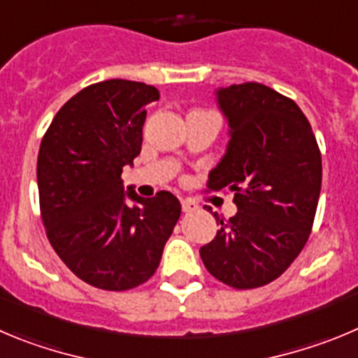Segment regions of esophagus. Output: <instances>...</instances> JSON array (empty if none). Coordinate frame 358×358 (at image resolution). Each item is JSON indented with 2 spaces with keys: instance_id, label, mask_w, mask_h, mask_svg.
I'll use <instances>...</instances> for the list:
<instances>
[{
  "instance_id": "34e87169",
  "label": "esophagus",
  "mask_w": 358,
  "mask_h": 358,
  "mask_svg": "<svg viewBox=\"0 0 358 358\" xmlns=\"http://www.w3.org/2000/svg\"><path fill=\"white\" fill-rule=\"evenodd\" d=\"M182 210L183 212H194V210H198V203L192 201V199H189V198H183L182 199Z\"/></svg>"
}]
</instances>
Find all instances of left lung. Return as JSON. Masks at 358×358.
Here are the masks:
<instances>
[{
    "mask_svg": "<svg viewBox=\"0 0 358 358\" xmlns=\"http://www.w3.org/2000/svg\"><path fill=\"white\" fill-rule=\"evenodd\" d=\"M230 127L210 191H234L237 214L199 255L214 278L255 289L278 278L307 244L321 192V153L292 99L257 82L215 91Z\"/></svg>",
    "mask_w": 358,
    "mask_h": 358,
    "instance_id": "obj_1",
    "label": "left lung"
}]
</instances>
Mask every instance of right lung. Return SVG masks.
Instances as JSON below:
<instances>
[{
	"instance_id": "right-lung-1",
	"label": "right lung",
	"mask_w": 358,
	"mask_h": 358,
	"mask_svg": "<svg viewBox=\"0 0 358 358\" xmlns=\"http://www.w3.org/2000/svg\"><path fill=\"white\" fill-rule=\"evenodd\" d=\"M159 98L155 87L141 82L92 83L57 112L38 150L48 239L71 271L103 291L148 282L182 212L171 192L141 198L121 180L141 153L144 105Z\"/></svg>"
}]
</instances>
